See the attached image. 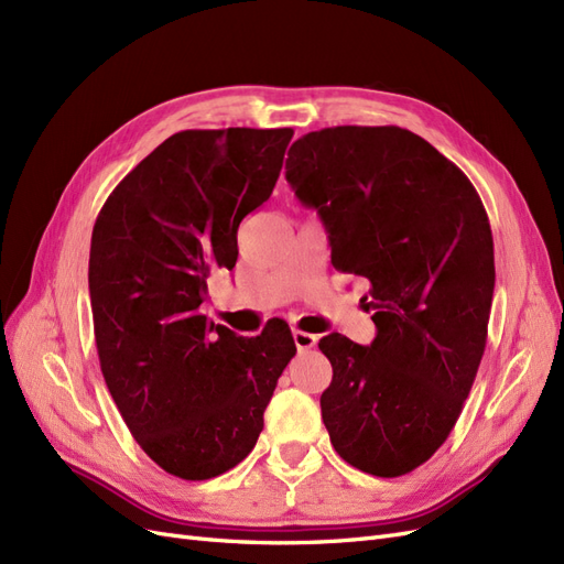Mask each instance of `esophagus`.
Segmentation results:
<instances>
[{"mask_svg":"<svg viewBox=\"0 0 564 564\" xmlns=\"http://www.w3.org/2000/svg\"><path fill=\"white\" fill-rule=\"evenodd\" d=\"M293 339H295V347L300 349V351H306V349H312V347H316V335H312V333H302V330H293Z\"/></svg>","mask_w":564,"mask_h":564,"instance_id":"1","label":"esophagus"}]
</instances>
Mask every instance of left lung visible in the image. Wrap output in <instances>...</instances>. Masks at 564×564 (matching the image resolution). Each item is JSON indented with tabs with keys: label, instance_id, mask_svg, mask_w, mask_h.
I'll use <instances>...</instances> for the list:
<instances>
[{
	"label": "left lung",
	"instance_id": "obj_1",
	"mask_svg": "<svg viewBox=\"0 0 564 564\" xmlns=\"http://www.w3.org/2000/svg\"><path fill=\"white\" fill-rule=\"evenodd\" d=\"M285 180L316 208L333 267L368 279L377 337L339 333L318 349L333 366L321 395L339 457L362 474L405 476L457 424L485 354L495 243L470 180L398 126H335L302 135Z\"/></svg>",
	"mask_w": 564,
	"mask_h": 564
}]
</instances>
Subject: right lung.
<instances>
[{"label":"right lung","instance_id":"right-lung-1","mask_svg":"<svg viewBox=\"0 0 564 564\" xmlns=\"http://www.w3.org/2000/svg\"><path fill=\"white\" fill-rule=\"evenodd\" d=\"M293 129L180 131L107 196L90 236L88 293L105 384L166 474L208 480L243 462L295 339L258 337L198 308L234 269L236 231L274 189Z\"/></svg>","mask_w":564,"mask_h":564}]
</instances>
